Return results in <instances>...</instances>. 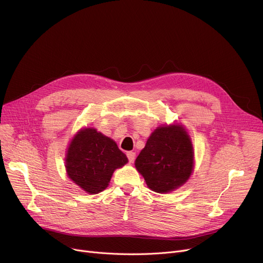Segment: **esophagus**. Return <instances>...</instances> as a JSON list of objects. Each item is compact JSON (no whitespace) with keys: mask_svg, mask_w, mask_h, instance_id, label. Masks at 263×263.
Returning <instances> with one entry per match:
<instances>
[{"mask_svg":"<svg viewBox=\"0 0 263 263\" xmlns=\"http://www.w3.org/2000/svg\"><path fill=\"white\" fill-rule=\"evenodd\" d=\"M135 153H133V151H128L127 153V157L129 159V162H133L135 160Z\"/></svg>","mask_w":263,"mask_h":263,"instance_id":"34e87169","label":"esophagus"}]
</instances>
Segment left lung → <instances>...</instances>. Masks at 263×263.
Returning a JSON list of instances; mask_svg holds the SVG:
<instances>
[{
    "instance_id": "8db88e82",
    "label": "left lung",
    "mask_w": 263,
    "mask_h": 263,
    "mask_svg": "<svg viewBox=\"0 0 263 263\" xmlns=\"http://www.w3.org/2000/svg\"><path fill=\"white\" fill-rule=\"evenodd\" d=\"M194 153L186 131L180 126L159 127L150 135L145 148L135 160L149 189L168 193L190 178Z\"/></svg>"
}]
</instances>
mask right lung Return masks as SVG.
I'll return each mask as SVG.
<instances>
[{
  "label": "right lung",
  "instance_id": "add662e5",
  "mask_svg": "<svg viewBox=\"0 0 263 263\" xmlns=\"http://www.w3.org/2000/svg\"><path fill=\"white\" fill-rule=\"evenodd\" d=\"M127 162V156L113 140L87 128L81 130L69 145L66 170L81 189L97 194L107 187L114 171Z\"/></svg>",
  "mask_w": 263,
  "mask_h": 263
}]
</instances>
